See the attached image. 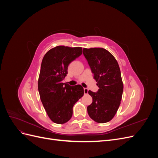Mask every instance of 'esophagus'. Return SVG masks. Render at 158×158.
I'll use <instances>...</instances> for the list:
<instances>
[{
  "mask_svg": "<svg viewBox=\"0 0 158 158\" xmlns=\"http://www.w3.org/2000/svg\"><path fill=\"white\" fill-rule=\"evenodd\" d=\"M84 94H87L88 93V88H84Z\"/></svg>",
  "mask_w": 158,
  "mask_h": 158,
  "instance_id": "esophagus-1",
  "label": "esophagus"
}]
</instances>
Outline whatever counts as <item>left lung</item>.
Wrapping results in <instances>:
<instances>
[{"mask_svg": "<svg viewBox=\"0 0 158 158\" xmlns=\"http://www.w3.org/2000/svg\"><path fill=\"white\" fill-rule=\"evenodd\" d=\"M83 54L99 87L97 92L88 91L92 98L87 107L88 114L98 123H107L115 115L122 99L120 68L113 55L103 48H84Z\"/></svg>", "mask_w": 158, "mask_h": 158, "instance_id": "left-lung-1", "label": "left lung"}]
</instances>
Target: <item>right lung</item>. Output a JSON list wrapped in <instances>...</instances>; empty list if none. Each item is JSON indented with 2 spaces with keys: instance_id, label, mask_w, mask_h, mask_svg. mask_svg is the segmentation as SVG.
I'll list each match as a JSON object with an SVG mask.
<instances>
[{
  "instance_id": "1",
  "label": "right lung",
  "mask_w": 158,
  "mask_h": 158,
  "mask_svg": "<svg viewBox=\"0 0 158 158\" xmlns=\"http://www.w3.org/2000/svg\"><path fill=\"white\" fill-rule=\"evenodd\" d=\"M82 53V47L56 46L47 52L42 60L38 90L47 114L56 124L70 120L74 105L84 95L81 85L71 86L62 82L68 74L69 64Z\"/></svg>"
}]
</instances>
